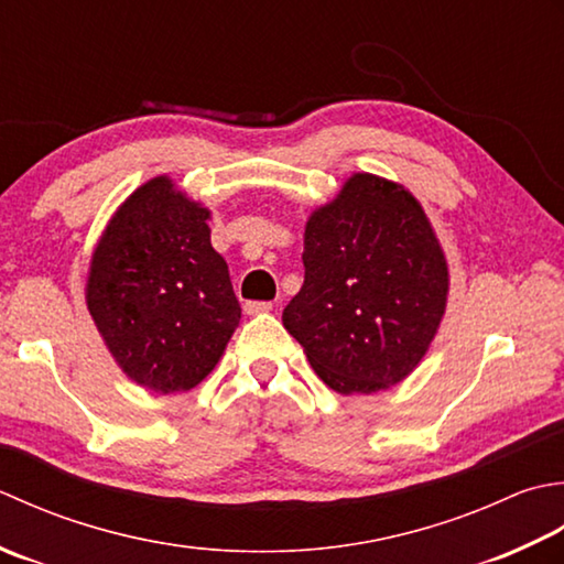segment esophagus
Segmentation results:
<instances>
[{"label":"esophagus","mask_w":564,"mask_h":564,"mask_svg":"<svg viewBox=\"0 0 564 564\" xmlns=\"http://www.w3.org/2000/svg\"><path fill=\"white\" fill-rule=\"evenodd\" d=\"M246 314H250V316H256V314H268L270 308H272V304L270 302H246Z\"/></svg>","instance_id":"34e87169"}]
</instances>
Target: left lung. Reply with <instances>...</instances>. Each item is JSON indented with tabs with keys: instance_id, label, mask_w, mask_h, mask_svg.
<instances>
[{
	"instance_id": "8db88e82",
	"label": "left lung",
	"mask_w": 564,
	"mask_h": 564,
	"mask_svg": "<svg viewBox=\"0 0 564 564\" xmlns=\"http://www.w3.org/2000/svg\"><path fill=\"white\" fill-rule=\"evenodd\" d=\"M304 284L282 324L340 394L394 387L426 355L447 296L438 240L411 194L352 175L308 218Z\"/></svg>"
}]
</instances>
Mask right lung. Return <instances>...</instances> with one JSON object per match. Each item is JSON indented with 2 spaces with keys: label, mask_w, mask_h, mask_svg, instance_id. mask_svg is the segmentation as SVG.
I'll return each mask as SVG.
<instances>
[{
  "label": "right lung",
  "mask_w": 564,
  "mask_h": 564,
  "mask_svg": "<svg viewBox=\"0 0 564 564\" xmlns=\"http://www.w3.org/2000/svg\"><path fill=\"white\" fill-rule=\"evenodd\" d=\"M209 212L167 177L135 189L91 258L87 306L121 370L158 394L214 370L240 321Z\"/></svg>",
  "instance_id": "obj_1"
}]
</instances>
